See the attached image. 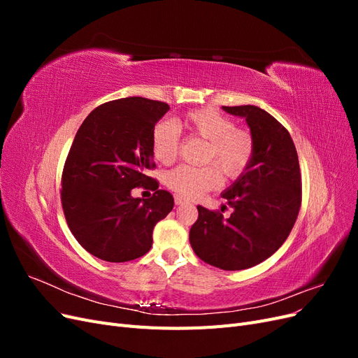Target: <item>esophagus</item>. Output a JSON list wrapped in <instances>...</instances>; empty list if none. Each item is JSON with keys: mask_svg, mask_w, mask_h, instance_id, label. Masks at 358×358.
<instances>
[{"mask_svg": "<svg viewBox=\"0 0 358 358\" xmlns=\"http://www.w3.org/2000/svg\"><path fill=\"white\" fill-rule=\"evenodd\" d=\"M187 200L185 199H183V197H180V196H178V194H176V196H175V203L179 206V204H183V203H185Z\"/></svg>", "mask_w": 358, "mask_h": 358, "instance_id": "esophagus-1", "label": "esophagus"}]
</instances>
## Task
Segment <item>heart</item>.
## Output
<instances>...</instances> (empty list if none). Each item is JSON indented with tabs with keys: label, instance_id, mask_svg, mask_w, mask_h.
I'll return each instance as SVG.
<instances>
[{
	"label": "heart",
	"instance_id": "obj_1",
	"mask_svg": "<svg viewBox=\"0 0 358 358\" xmlns=\"http://www.w3.org/2000/svg\"><path fill=\"white\" fill-rule=\"evenodd\" d=\"M180 125L191 136L208 140L204 161L209 164L196 167L180 164L166 173V185L180 197H199L221 183V171L227 178H237L251 166L255 155V137L246 127H237L230 116L210 107L194 109L180 119ZM180 149L179 128L171 122H159L150 134L152 157L170 164Z\"/></svg>",
	"mask_w": 358,
	"mask_h": 358
}]
</instances>
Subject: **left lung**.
I'll return each instance as SVG.
<instances>
[{
    "label": "left lung",
    "mask_w": 358,
    "mask_h": 358,
    "mask_svg": "<svg viewBox=\"0 0 358 358\" xmlns=\"http://www.w3.org/2000/svg\"><path fill=\"white\" fill-rule=\"evenodd\" d=\"M222 109L245 117L255 137V155L242 176L222 192L233 208L230 218L197 206L189 243L204 263L243 270L264 262L287 241L300 210L301 175L294 142L272 115L251 104Z\"/></svg>",
    "instance_id": "8db88e82"
}]
</instances>
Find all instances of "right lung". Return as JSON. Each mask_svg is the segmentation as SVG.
Listing matches in <instances>:
<instances>
[{
  "label": "right lung",
  "instance_id": "1",
  "mask_svg": "<svg viewBox=\"0 0 358 358\" xmlns=\"http://www.w3.org/2000/svg\"><path fill=\"white\" fill-rule=\"evenodd\" d=\"M169 104L143 96L107 101L76 133L61 178V203L73 236L94 257L131 262L149 252L158 221L173 209V196L146 176L155 162L150 134ZM156 192L134 199L133 187Z\"/></svg>",
  "mask_w": 358,
  "mask_h": 358
}]
</instances>
